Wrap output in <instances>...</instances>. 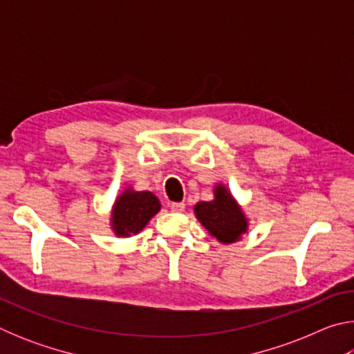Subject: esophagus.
Returning <instances> with one entry per match:
<instances>
[{
    "mask_svg": "<svg viewBox=\"0 0 354 354\" xmlns=\"http://www.w3.org/2000/svg\"><path fill=\"white\" fill-rule=\"evenodd\" d=\"M170 209H171V212H184L185 205L184 203H171Z\"/></svg>",
    "mask_w": 354,
    "mask_h": 354,
    "instance_id": "obj_1",
    "label": "esophagus"
}]
</instances>
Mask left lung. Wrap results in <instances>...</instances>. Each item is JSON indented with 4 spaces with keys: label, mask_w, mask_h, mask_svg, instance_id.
Wrapping results in <instances>:
<instances>
[{
    "label": "left lung",
    "mask_w": 354,
    "mask_h": 354,
    "mask_svg": "<svg viewBox=\"0 0 354 354\" xmlns=\"http://www.w3.org/2000/svg\"><path fill=\"white\" fill-rule=\"evenodd\" d=\"M194 211L200 223L220 243L239 242L248 231L247 215L225 184H215L214 198L196 203Z\"/></svg>",
    "instance_id": "obj_1"
}]
</instances>
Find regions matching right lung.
<instances>
[{"label": "right lung", "instance_id": "right-lung-1", "mask_svg": "<svg viewBox=\"0 0 354 354\" xmlns=\"http://www.w3.org/2000/svg\"><path fill=\"white\" fill-rule=\"evenodd\" d=\"M160 211V201L153 192L123 189L111 209V230L117 237L139 234Z\"/></svg>", "mask_w": 354, "mask_h": 354}]
</instances>
